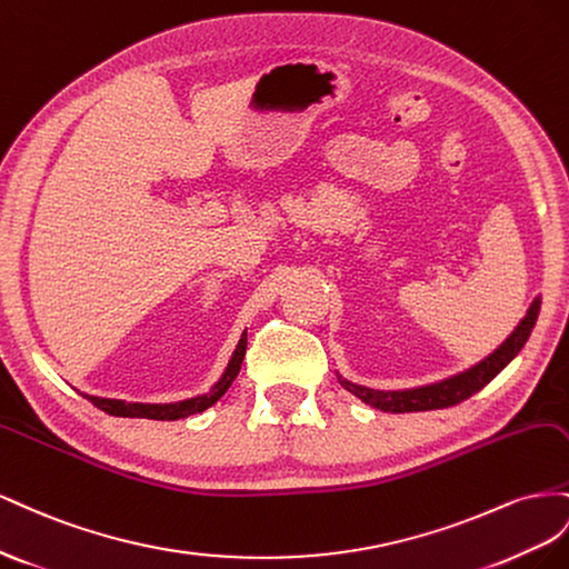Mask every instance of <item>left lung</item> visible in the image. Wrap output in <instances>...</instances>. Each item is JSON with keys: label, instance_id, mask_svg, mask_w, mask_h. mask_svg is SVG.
<instances>
[{"label": "left lung", "instance_id": "obj_1", "mask_svg": "<svg viewBox=\"0 0 569 569\" xmlns=\"http://www.w3.org/2000/svg\"><path fill=\"white\" fill-rule=\"evenodd\" d=\"M539 310H541V298H533L525 319L517 323L515 331L506 340H502V343L489 357H483V360L477 362L475 367H469V369L460 371V375L448 377L443 381L415 386V388H402V391H379V388H367L360 383H352L340 375H338V381L346 388V391H350L352 396H357L362 402L371 405V408H377L381 412H425V410L450 408V405H458V402L467 400L469 396L481 391L486 383L496 379L500 371L515 360L517 352L525 348L533 323H537Z\"/></svg>", "mask_w": 569, "mask_h": 569}]
</instances>
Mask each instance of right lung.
Wrapping results in <instances>:
<instances>
[{"label":"right lung","mask_w":569,"mask_h":569,"mask_svg":"<svg viewBox=\"0 0 569 569\" xmlns=\"http://www.w3.org/2000/svg\"><path fill=\"white\" fill-rule=\"evenodd\" d=\"M248 350V331H242L238 346L231 355L229 365H226L223 375L219 377V381L209 388L207 393L194 396L188 400H178V402H126V400H117V398H97V396H86L92 405H97L102 412L113 415V417H142V419H157V421H173V419H183L190 415L204 412L212 405L229 391V386L233 383V379L238 377L242 357H246Z\"/></svg>","instance_id":"obj_1"}]
</instances>
